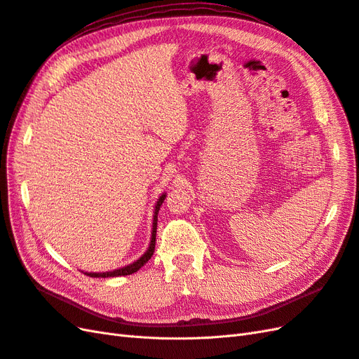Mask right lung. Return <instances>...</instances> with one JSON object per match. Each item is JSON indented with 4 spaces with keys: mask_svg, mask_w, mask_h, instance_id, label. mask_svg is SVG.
Masks as SVG:
<instances>
[{
    "mask_svg": "<svg viewBox=\"0 0 359 359\" xmlns=\"http://www.w3.org/2000/svg\"><path fill=\"white\" fill-rule=\"evenodd\" d=\"M167 194L163 192L162 196L158 198L156 204H155V210H153V229H151V238H150V243H149V248L147 251L141 255V257L135 262H132L128 266H123V268L114 269V271H108V272H84L86 275L91 276V278H111V276H123V275H130L137 271H140L142 266H144L150 259L153 252H155V245H156V227H158V213L159 209L162 206L163 200H165Z\"/></svg>",
    "mask_w": 359,
    "mask_h": 359,
    "instance_id": "right-lung-1",
    "label": "right lung"
}]
</instances>
